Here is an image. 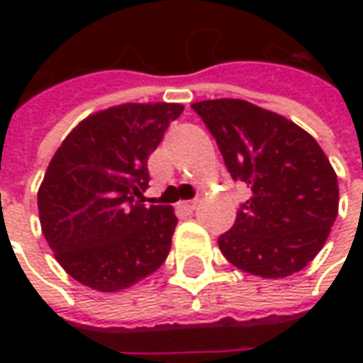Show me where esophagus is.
<instances>
[{"label":"esophagus","mask_w":363,"mask_h":363,"mask_svg":"<svg viewBox=\"0 0 363 363\" xmlns=\"http://www.w3.org/2000/svg\"><path fill=\"white\" fill-rule=\"evenodd\" d=\"M179 208H181L182 212L192 213L194 210H196V202H194V200H189V202H179Z\"/></svg>","instance_id":"esophagus-1"}]
</instances>
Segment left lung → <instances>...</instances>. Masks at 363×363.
<instances>
[{"mask_svg":"<svg viewBox=\"0 0 363 363\" xmlns=\"http://www.w3.org/2000/svg\"><path fill=\"white\" fill-rule=\"evenodd\" d=\"M192 108L233 181L251 189L233 228L218 239L223 257L270 280L303 270L338 216V181L325 151L296 122L249 101L213 99Z\"/></svg>","mask_w":363,"mask_h":363,"instance_id":"obj_1","label":"left lung"}]
</instances>
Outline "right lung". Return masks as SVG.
Instances as JSON below:
<instances>
[{"label":"right lung","instance_id":"right-lung-1","mask_svg":"<svg viewBox=\"0 0 363 363\" xmlns=\"http://www.w3.org/2000/svg\"><path fill=\"white\" fill-rule=\"evenodd\" d=\"M179 103H124L93 112L66 135L38 189V216L54 257L74 280L120 291L165 262L177 216L143 204L147 159Z\"/></svg>","mask_w":363,"mask_h":363}]
</instances>
